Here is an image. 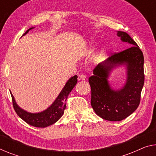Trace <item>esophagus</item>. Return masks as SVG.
<instances>
[{"instance_id": "1", "label": "esophagus", "mask_w": 156, "mask_h": 156, "mask_svg": "<svg viewBox=\"0 0 156 156\" xmlns=\"http://www.w3.org/2000/svg\"><path fill=\"white\" fill-rule=\"evenodd\" d=\"M85 79H86V76L85 75H83V74H81V75L78 76V80H85Z\"/></svg>"}]
</instances>
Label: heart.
I'll list each match as a JSON object with an SVG mask.
<instances>
[{
  "label": "heart",
  "instance_id": "1",
  "mask_svg": "<svg viewBox=\"0 0 156 156\" xmlns=\"http://www.w3.org/2000/svg\"><path fill=\"white\" fill-rule=\"evenodd\" d=\"M106 49H103V50H101V52L100 53V58H101L102 57H104V55H105L106 54Z\"/></svg>",
  "mask_w": 156,
  "mask_h": 156
}]
</instances>
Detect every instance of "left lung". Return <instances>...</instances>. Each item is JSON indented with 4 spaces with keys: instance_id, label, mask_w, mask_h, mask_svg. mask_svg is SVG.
<instances>
[{
    "instance_id": "8db88e82",
    "label": "left lung",
    "mask_w": 156,
    "mask_h": 156,
    "mask_svg": "<svg viewBox=\"0 0 156 156\" xmlns=\"http://www.w3.org/2000/svg\"><path fill=\"white\" fill-rule=\"evenodd\" d=\"M117 35L122 42L132 46L99 64L93 70V76L89 78L92 107L97 115L109 121H120L135 111L144 84L142 52L127 33L118 31ZM122 65H125L127 69L126 82L121 89L114 90L108 83L109 73Z\"/></svg>"
}]
</instances>
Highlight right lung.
Returning a JSON list of instances; mask_svg holds the SVG:
<instances>
[{"mask_svg":"<svg viewBox=\"0 0 156 156\" xmlns=\"http://www.w3.org/2000/svg\"><path fill=\"white\" fill-rule=\"evenodd\" d=\"M32 29H34V27L28 29L23 36L26 35ZM77 78L78 76L75 75L69 79L52 105L46 110L40 113H29L21 108L16 103L14 96L10 92L12 99L13 107L15 112L17 113L19 117L31 126L36 127H46L54 124L64 114V110L66 108V99L68 98L69 93L71 92V90L73 89L77 83Z\"/></svg>","mask_w":156,"mask_h":156,"instance_id":"right-lung-1","label":"right lung"}]
</instances>
